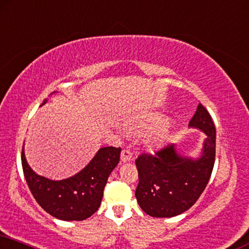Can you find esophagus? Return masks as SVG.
Instances as JSON below:
<instances>
[{"label":"esophagus","mask_w":249,"mask_h":249,"mask_svg":"<svg viewBox=\"0 0 249 249\" xmlns=\"http://www.w3.org/2000/svg\"><path fill=\"white\" fill-rule=\"evenodd\" d=\"M132 159V153L130 152L129 150H122L121 152V160L124 161V162H128V161H130Z\"/></svg>","instance_id":"esophagus-1"}]
</instances>
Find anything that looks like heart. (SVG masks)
<instances>
[{
  "label": "heart",
  "mask_w": 249,
  "mask_h": 249,
  "mask_svg": "<svg viewBox=\"0 0 249 249\" xmlns=\"http://www.w3.org/2000/svg\"><path fill=\"white\" fill-rule=\"evenodd\" d=\"M166 124H167L166 118L160 114H156V115H152V117L148 119L146 127L148 129H153V130H160V129H162L164 125H166Z\"/></svg>",
  "instance_id": "1"
}]
</instances>
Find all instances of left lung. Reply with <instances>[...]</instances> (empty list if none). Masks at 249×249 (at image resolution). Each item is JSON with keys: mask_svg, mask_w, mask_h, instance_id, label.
I'll use <instances>...</instances> for the list:
<instances>
[{"mask_svg": "<svg viewBox=\"0 0 249 249\" xmlns=\"http://www.w3.org/2000/svg\"><path fill=\"white\" fill-rule=\"evenodd\" d=\"M207 135L198 159L177 153L175 145H167L154 154L137 158L136 199L140 207L152 217H173L195 205L211 178L215 162L216 130L213 119L201 104L189 124Z\"/></svg>", "mask_w": 249, "mask_h": 249, "instance_id": "left-lung-1", "label": "left lung"}]
</instances>
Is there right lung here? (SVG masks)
Here are the masks:
<instances>
[{
    "label": "right lung",
    "instance_id": "1",
    "mask_svg": "<svg viewBox=\"0 0 249 249\" xmlns=\"http://www.w3.org/2000/svg\"><path fill=\"white\" fill-rule=\"evenodd\" d=\"M120 147H102L81 172L61 180L34 173L26 161L24 146L21 164L28 188L44 211L63 221H83L101 206L106 182L120 161Z\"/></svg>",
    "mask_w": 249,
    "mask_h": 249
}]
</instances>
